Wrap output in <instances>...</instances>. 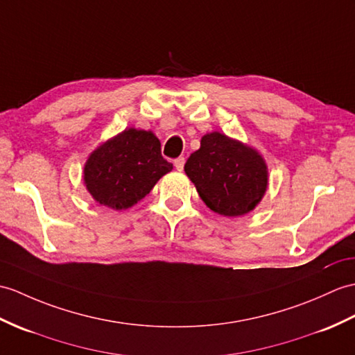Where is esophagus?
I'll list each match as a JSON object with an SVG mask.
<instances>
[{
	"label": "esophagus",
	"instance_id": "1",
	"mask_svg": "<svg viewBox=\"0 0 355 355\" xmlns=\"http://www.w3.org/2000/svg\"><path fill=\"white\" fill-rule=\"evenodd\" d=\"M184 157H178V159H175L174 160V166L177 168V171H183V168H184Z\"/></svg>",
	"mask_w": 355,
	"mask_h": 355
}]
</instances>
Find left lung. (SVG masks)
I'll return each mask as SVG.
<instances>
[{
  "label": "left lung",
  "mask_w": 355,
  "mask_h": 355,
  "mask_svg": "<svg viewBox=\"0 0 355 355\" xmlns=\"http://www.w3.org/2000/svg\"><path fill=\"white\" fill-rule=\"evenodd\" d=\"M184 172L205 205L230 218L254 210L268 189V166L259 151L219 131L202 136Z\"/></svg>",
  "instance_id": "obj_1"
}]
</instances>
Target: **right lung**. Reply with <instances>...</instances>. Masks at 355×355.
I'll return each mask as SVG.
<instances>
[{
	"label": "right lung",
	"instance_id": "1",
	"mask_svg": "<svg viewBox=\"0 0 355 355\" xmlns=\"http://www.w3.org/2000/svg\"><path fill=\"white\" fill-rule=\"evenodd\" d=\"M172 171L153 131L127 128L89 155L85 184L94 200L113 210L133 207Z\"/></svg>",
	"mask_w": 355,
	"mask_h": 355
}]
</instances>
